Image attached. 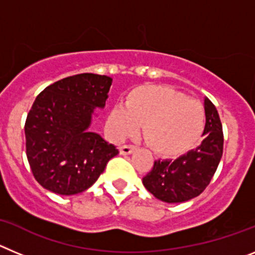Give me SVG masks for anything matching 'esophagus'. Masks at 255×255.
Returning <instances> with one entry per match:
<instances>
[{
	"label": "esophagus",
	"instance_id": "obj_1",
	"mask_svg": "<svg viewBox=\"0 0 255 255\" xmlns=\"http://www.w3.org/2000/svg\"><path fill=\"white\" fill-rule=\"evenodd\" d=\"M135 149H136V147H134V145H121L120 153L123 155H128V154H131Z\"/></svg>",
	"mask_w": 255,
	"mask_h": 255
}]
</instances>
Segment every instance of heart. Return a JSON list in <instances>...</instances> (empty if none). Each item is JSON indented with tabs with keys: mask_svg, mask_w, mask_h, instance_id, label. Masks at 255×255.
<instances>
[{
	"mask_svg": "<svg viewBox=\"0 0 255 255\" xmlns=\"http://www.w3.org/2000/svg\"><path fill=\"white\" fill-rule=\"evenodd\" d=\"M204 110L195 101L162 85H141L128 94L124 106H115L106 128L112 139L125 140L138 134L162 155H176L191 148L204 129Z\"/></svg>",
	"mask_w": 255,
	"mask_h": 255,
	"instance_id": "1",
	"label": "heart"
}]
</instances>
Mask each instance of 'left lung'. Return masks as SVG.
Returning <instances> with one entry per match:
<instances>
[{"label":"left lung","mask_w":255,"mask_h":255,"mask_svg":"<svg viewBox=\"0 0 255 255\" xmlns=\"http://www.w3.org/2000/svg\"><path fill=\"white\" fill-rule=\"evenodd\" d=\"M206 126L203 140L195 149L176 159H158L143 185L150 194L166 203H182L208 186L224 152V132L215 105L204 97Z\"/></svg>","instance_id":"1"}]
</instances>
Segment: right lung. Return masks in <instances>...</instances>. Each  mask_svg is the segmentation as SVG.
Returning <instances> with one entry per match:
<instances>
[{
    "mask_svg": "<svg viewBox=\"0 0 255 255\" xmlns=\"http://www.w3.org/2000/svg\"><path fill=\"white\" fill-rule=\"evenodd\" d=\"M112 79L97 74L69 76L35 98L25 121L26 158L47 190L75 195L91 188L119 149L92 131Z\"/></svg>",
    "mask_w": 255,
    "mask_h": 255,
    "instance_id": "1",
    "label": "right lung"
}]
</instances>
